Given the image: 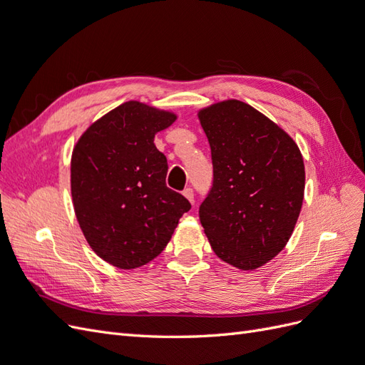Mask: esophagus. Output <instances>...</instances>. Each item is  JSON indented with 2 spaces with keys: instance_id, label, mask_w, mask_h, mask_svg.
<instances>
[{
  "instance_id": "esophagus-1",
  "label": "esophagus",
  "mask_w": 365,
  "mask_h": 365,
  "mask_svg": "<svg viewBox=\"0 0 365 365\" xmlns=\"http://www.w3.org/2000/svg\"><path fill=\"white\" fill-rule=\"evenodd\" d=\"M182 195L189 200L192 204L195 202V195H193V189H190V187H187V189L182 192Z\"/></svg>"
}]
</instances>
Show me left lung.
<instances>
[{
  "instance_id": "8db88e82",
  "label": "left lung",
  "mask_w": 365,
  "mask_h": 365,
  "mask_svg": "<svg viewBox=\"0 0 365 365\" xmlns=\"http://www.w3.org/2000/svg\"><path fill=\"white\" fill-rule=\"evenodd\" d=\"M197 118L212 149L213 187L200 219L216 256L242 271L272 260L288 244L304 196L297 143L251 105L228 98Z\"/></svg>"
}]
</instances>
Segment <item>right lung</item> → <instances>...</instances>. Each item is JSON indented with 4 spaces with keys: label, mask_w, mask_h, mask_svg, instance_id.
<instances>
[{
    "label": "right lung",
    "mask_w": 365,
    "mask_h": 365,
    "mask_svg": "<svg viewBox=\"0 0 365 365\" xmlns=\"http://www.w3.org/2000/svg\"><path fill=\"white\" fill-rule=\"evenodd\" d=\"M175 120L172 111L129 101L88 126L73 149L76 219L88 245L115 268L155 259L192 207L165 185L168 160L153 145Z\"/></svg>",
    "instance_id": "add662e5"
}]
</instances>
